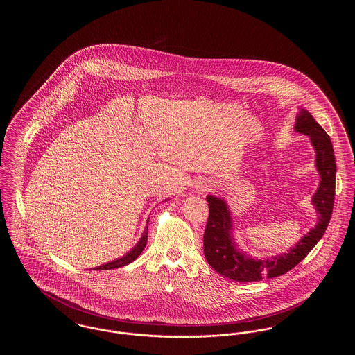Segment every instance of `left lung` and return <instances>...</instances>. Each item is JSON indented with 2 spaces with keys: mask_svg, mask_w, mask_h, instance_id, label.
Segmentation results:
<instances>
[{
  "mask_svg": "<svg viewBox=\"0 0 355 355\" xmlns=\"http://www.w3.org/2000/svg\"><path fill=\"white\" fill-rule=\"evenodd\" d=\"M295 130L309 135L317 153L315 166L320 171L321 182L313 197V203L320 213V218L311 232L293 248L288 253L253 259L238 252L232 239V218L225 201L207 196L209 218L203 234V253L209 265L220 275L236 282H255L263 278H274L295 268L321 239L331 218L336 196V157L330 137L311 114L301 109Z\"/></svg>",
  "mask_w": 355,
  "mask_h": 355,
  "instance_id": "8db88e82",
  "label": "left lung"
}]
</instances>
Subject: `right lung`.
Instances as JSON below:
<instances>
[{"instance_id": "1", "label": "right lung", "mask_w": 355, "mask_h": 355, "mask_svg": "<svg viewBox=\"0 0 355 355\" xmlns=\"http://www.w3.org/2000/svg\"><path fill=\"white\" fill-rule=\"evenodd\" d=\"M148 222H149V220H148ZM146 242H148V226L145 227V232H144V234L141 236L139 242L135 245V248H133V250H132L130 253L126 254L125 257H122V258H119V259H116V261H112V262H109V263H105V265H102V266H98V268H96V270H112V269H117V268H122V266H125V265L132 263L135 259L138 258V255L142 253V250H144L145 246H146Z\"/></svg>"}]
</instances>
